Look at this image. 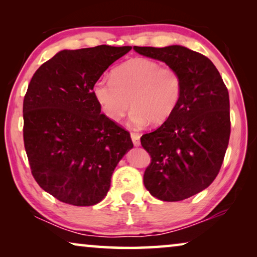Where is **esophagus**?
<instances>
[{
  "label": "esophagus",
  "instance_id": "1",
  "mask_svg": "<svg viewBox=\"0 0 257 257\" xmlns=\"http://www.w3.org/2000/svg\"><path fill=\"white\" fill-rule=\"evenodd\" d=\"M131 138H132L133 144H135V146H139L140 145V136H139V133L131 132Z\"/></svg>",
  "mask_w": 257,
  "mask_h": 257
}]
</instances>
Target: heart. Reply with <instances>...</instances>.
Listing matches in <instances>:
<instances>
[{
	"label": "heart",
	"mask_w": 257,
	"mask_h": 257,
	"mask_svg": "<svg viewBox=\"0 0 257 257\" xmlns=\"http://www.w3.org/2000/svg\"><path fill=\"white\" fill-rule=\"evenodd\" d=\"M111 77L96 80L92 86L94 99L111 121L120 120L131 106L133 124L163 125L180 104L184 80L173 66L133 58L117 66Z\"/></svg>",
	"instance_id": "b5f03b06"
}]
</instances>
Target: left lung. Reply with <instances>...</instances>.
<instances>
[{
	"label": "left lung",
	"instance_id": "obj_1",
	"mask_svg": "<svg viewBox=\"0 0 257 257\" xmlns=\"http://www.w3.org/2000/svg\"><path fill=\"white\" fill-rule=\"evenodd\" d=\"M133 49L173 66L184 80L173 115L140 138L151 156L144 173L146 189L163 201H181L219 174L230 136L229 94L215 65L199 52L181 45Z\"/></svg>",
	"mask_w": 257,
	"mask_h": 257
}]
</instances>
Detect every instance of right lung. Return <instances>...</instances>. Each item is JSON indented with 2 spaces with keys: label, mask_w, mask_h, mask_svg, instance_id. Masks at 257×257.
<instances>
[{
  "label": "right lung",
  "mask_w": 257,
  "mask_h": 257,
  "mask_svg": "<svg viewBox=\"0 0 257 257\" xmlns=\"http://www.w3.org/2000/svg\"><path fill=\"white\" fill-rule=\"evenodd\" d=\"M131 47L62 50L34 73L23 100V139L33 177L59 201L93 206L107 194L130 132L108 120L92 94Z\"/></svg>",
  "instance_id": "add662e5"
}]
</instances>
